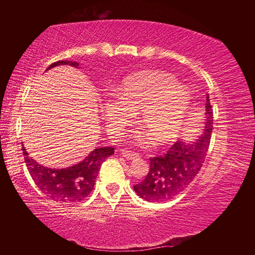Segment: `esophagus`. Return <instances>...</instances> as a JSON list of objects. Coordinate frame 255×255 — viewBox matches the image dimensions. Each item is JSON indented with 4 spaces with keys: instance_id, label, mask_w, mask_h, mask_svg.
<instances>
[{
    "instance_id": "1",
    "label": "esophagus",
    "mask_w": 255,
    "mask_h": 255,
    "mask_svg": "<svg viewBox=\"0 0 255 255\" xmlns=\"http://www.w3.org/2000/svg\"><path fill=\"white\" fill-rule=\"evenodd\" d=\"M122 155L124 157H126L127 159H135L139 157V155L137 153H133L131 150H126V149H123L122 150Z\"/></svg>"
}]
</instances>
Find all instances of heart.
I'll use <instances>...</instances> for the list:
<instances>
[{"label":"heart","mask_w":255,"mask_h":255,"mask_svg":"<svg viewBox=\"0 0 255 255\" xmlns=\"http://www.w3.org/2000/svg\"><path fill=\"white\" fill-rule=\"evenodd\" d=\"M189 92L169 73L144 71L127 77L118 96L102 101V112L111 135L118 136L140 111V123L158 144L174 139L189 105Z\"/></svg>","instance_id":"1"}]
</instances>
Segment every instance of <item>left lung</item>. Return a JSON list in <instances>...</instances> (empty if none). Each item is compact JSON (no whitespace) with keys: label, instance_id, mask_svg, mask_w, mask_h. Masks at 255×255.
Returning <instances> with one entry per match:
<instances>
[{"label":"left lung","instance_id":"obj_1","mask_svg":"<svg viewBox=\"0 0 255 255\" xmlns=\"http://www.w3.org/2000/svg\"><path fill=\"white\" fill-rule=\"evenodd\" d=\"M206 123L204 135L195 141L180 139L166 154L149 158V171L133 190L141 199L163 202L179 195L199 173L208 152L213 132V108L209 96L206 98Z\"/></svg>","mask_w":255,"mask_h":255}]
</instances>
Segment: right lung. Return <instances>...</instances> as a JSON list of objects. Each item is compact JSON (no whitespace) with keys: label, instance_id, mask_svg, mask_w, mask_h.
<instances>
[{"label":"right lung","instance_id":"obj_1","mask_svg":"<svg viewBox=\"0 0 255 255\" xmlns=\"http://www.w3.org/2000/svg\"><path fill=\"white\" fill-rule=\"evenodd\" d=\"M58 65L79 67L76 62L58 60L49 65L47 70ZM22 152L29 173L44 195L60 204H77L92 191L101 164L115 153V148H96L83 161L65 169L46 167L30 157L24 147H22Z\"/></svg>","mask_w":255,"mask_h":255}]
</instances>
